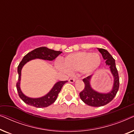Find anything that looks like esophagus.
Wrapping results in <instances>:
<instances>
[{
  "label": "esophagus",
  "mask_w": 134,
  "mask_h": 134,
  "mask_svg": "<svg viewBox=\"0 0 134 134\" xmlns=\"http://www.w3.org/2000/svg\"><path fill=\"white\" fill-rule=\"evenodd\" d=\"M75 81H76V79H75L71 78L69 79V82H70V83H74Z\"/></svg>",
  "instance_id": "esophagus-1"
}]
</instances>
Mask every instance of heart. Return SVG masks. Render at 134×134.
<instances>
[{
  "label": "heart",
  "instance_id": "heart-1",
  "mask_svg": "<svg viewBox=\"0 0 134 134\" xmlns=\"http://www.w3.org/2000/svg\"><path fill=\"white\" fill-rule=\"evenodd\" d=\"M63 61V63L61 61L56 62L55 66L58 70L71 73L80 71L87 74L98 68L101 59L98 53L81 51L68 55Z\"/></svg>",
  "mask_w": 134,
  "mask_h": 134
}]
</instances>
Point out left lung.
<instances>
[{
    "instance_id": "left-lung-1",
    "label": "left lung",
    "mask_w": 134,
    "mask_h": 134,
    "mask_svg": "<svg viewBox=\"0 0 134 134\" xmlns=\"http://www.w3.org/2000/svg\"><path fill=\"white\" fill-rule=\"evenodd\" d=\"M98 49L102 54V57L105 60L106 65L109 66L114 81L111 90L109 93H103L96 91L91 87L90 80L92 75L83 79V82L85 83V88L80 93V98L84 103L92 107H100L111 101L118 92L120 85L118 72L115 65V59L105 49L102 48H98Z\"/></svg>"
}]
</instances>
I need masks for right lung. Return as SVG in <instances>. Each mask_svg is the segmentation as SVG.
<instances>
[{"label":"right lung","mask_w":134,"mask_h":134,"mask_svg":"<svg viewBox=\"0 0 134 134\" xmlns=\"http://www.w3.org/2000/svg\"><path fill=\"white\" fill-rule=\"evenodd\" d=\"M62 52L61 51H56L47 48L46 47H41L34 49V51H32L24 57L22 61L20 62L19 65L18 66V72L19 77H18V81L16 83V88H17L18 93L20 98L25 104L37 108L48 107L55 101L58 97V93L61 91L62 87L68 81L66 80V81L57 82L48 93H47L46 94L41 97V98H29L24 94L23 91H21V88H20L21 70L23 69V67L28 62L34 59H36V58L52 61L55 58L57 57Z\"/></svg>","instance_id":"1"}]
</instances>
